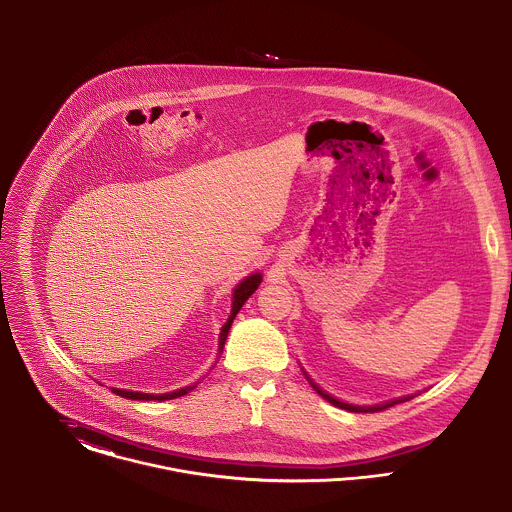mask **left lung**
I'll return each mask as SVG.
<instances>
[{"instance_id":"8db88e82","label":"left lung","mask_w":512,"mask_h":512,"mask_svg":"<svg viewBox=\"0 0 512 512\" xmlns=\"http://www.w3.org/2000/svg\"><path fill=\"white\" fill-rule=\"evenodd\" d=\"M315 388V392L321 395L323 399H327L329 403H333L335 407H339V409H347V411H353V413H376V411H384V409H388V407H394L395 403H401V401H405L407 397H403V399H394V401H388V403H384V405H376V407H358V405H349V403H343V401H339V399H335V397H331V395L325 394L323 390H319L315 384H312Z\"/></svg>"}]
</instances>
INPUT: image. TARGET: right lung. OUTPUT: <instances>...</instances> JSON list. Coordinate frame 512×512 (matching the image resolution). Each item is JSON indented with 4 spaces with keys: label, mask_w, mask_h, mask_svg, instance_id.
Returning <instances> with one entry per match:
<instances>
[{
    "label": "right lung",
    "mask_w": 512,
    "mask_h": 512,
    "mask_svg": "<svg viewBox=\"0 0 512 512\" xmlns=\"http://www.w3.org/2000/svg\"><path fill=\"white\" fill-rule=\"evenodd\" d=\"M261 284V275L257 273V275L247 276L245 280H241L239 284H237L236 290H234V296H232V315H230V319L226 321V325L222 327V333H220V353H222V349H224V343H226V339H228V333H230V327H232V323H234V319H236L237 312L241 310V306L245 304V300L257 290V286ZM193 388H183V390H177V392H171V394H140V392H126V390H111L113 394L120 395V397H126V399H138V401H154V399H158V401H165V399H175V397H181V395L189 394Z\"/></svg>",
    "instance_id": "obj_1"
}]
</instances>
